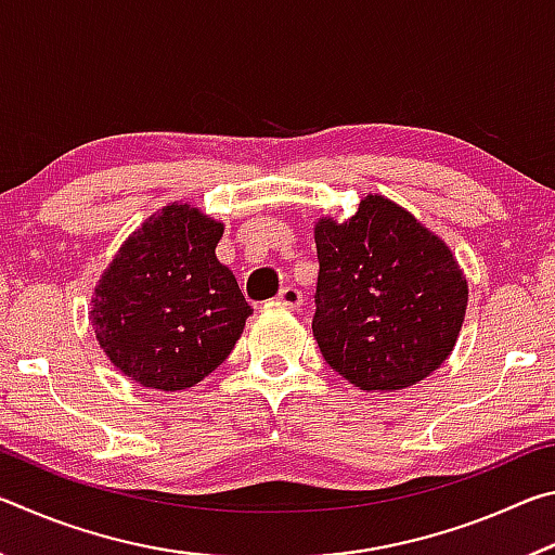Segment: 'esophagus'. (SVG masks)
I'll return each instance as SVG.
<instances>
[{
	"instance_id": "1",
	"label": "esophagus",
	"mask_w": 555,
	"mask_h": 555,
	"mask_svg": "<svg viewBox=\"0 0 555 555\" xmlns=\"http://www.w3.org/2000/svg\"><path fill=\"white\" fill-rule=\"evenodd\" d=\"M276 300H279L281 306L291 308V311H298V308L304 306V294H300V291H298V288H294V286H284V288L279 291Z\"/></svg>"
}]
</instances>
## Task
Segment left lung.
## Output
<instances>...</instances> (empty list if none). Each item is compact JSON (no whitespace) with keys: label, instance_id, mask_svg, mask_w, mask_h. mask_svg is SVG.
<instances>
[{"label":"left lung","instance_id":"8db88e82","mask_svg":"<svg viewBox=\"0 0 555 555\" xmlns=\"http://www.w3.org/2000/svg\"><path fill=\"white\" fill-rule=\"evenodd\" d=\"M313 335L325 362L362 391L426 379L453 352L467 279L409 210L367 195L350 220L315 222Z\"/></svg>","mask_w":555,"mask_h":555}]
</instances>
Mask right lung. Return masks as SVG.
Listing matches in <instances>:
<instances>
[{
  "label": "right lung",
  "mask_w": 555,
  "mask_h": 555,
  "mask_svg": "<svg viewBox=\"0 0 555 555\" xmlns=\"http://www.w3.org/2000/svg\"><path fill=\"white\" fill-rule=\"evenodd\" d=\"M224 224L171 203L129 234L92 296L102 350L149 389L195 387L228 360L251 306L215 257Z\"/></svg>",
  "instance_id": "right-lung-1"
}]
</instances>
